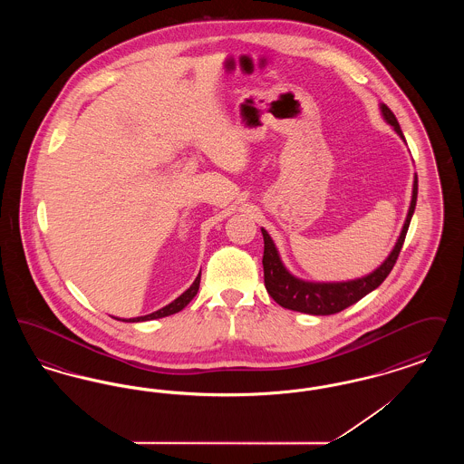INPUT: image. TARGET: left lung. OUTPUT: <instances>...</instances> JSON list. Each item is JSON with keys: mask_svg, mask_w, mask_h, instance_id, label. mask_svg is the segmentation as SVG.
<instances>
[{"mask_svg": "<svg viewBox=\"0 0 464 464\" xmlns=\"http://www.w3.org/2000/svg\"><path fill=\"white\" fill-rule=\"evenodd\" d=\"M381 111L384 120L395 129V132L403 139V133L400 130L397 116L386 104H381ZM418 201V176L414 179V189H412V201L409 207V214L403 224V229L398 237L397 245L388 256V259L379 266L371 275L350 280V282H337V284H314V282H304L290 275L285 266L282 265L278 250L271 237L266 229L263 231L265 238V256H263V267H265V285L267 294L284 308L292 311H301L308 314H334L343 309L358 303L362 297H365L369 292L379 287L386 276L392 273L393 266L397 263L401 245L405 242V235L409 229V224L412 219L414 208Z\"/></svg>", "mask_w": 464, "mask_h": 464, "instance_id": "1", "label": "left lung"}]
</instances>
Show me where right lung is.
Here are the masks:
<instances>
[{
	"instance_id": "right-lung-1",
	"label": "right lung",
	"mask_w": 464,
	"mask_h": 464,
	"mask_svg": "<svg viewBox=\"0 0 464 464\" xmlns=\"http://www.w3.org/2000/svg\"><path fill=\"white\" fill-rule=\"evenodd\" d=\"M199 288V275L197 276V280L193 282V285L188 288L182 295H179L176 301H172L169 306H165V308L158 309L155 313H151V314H146V316H137V318H129V320H123V322H146V320H155V318H163V316H169V314H174V313H179L180 309L186 308L188 304H189V301L197 295V292H198ZM116 320H120V318H116Z\"/></svg>"
}]
</instances>
